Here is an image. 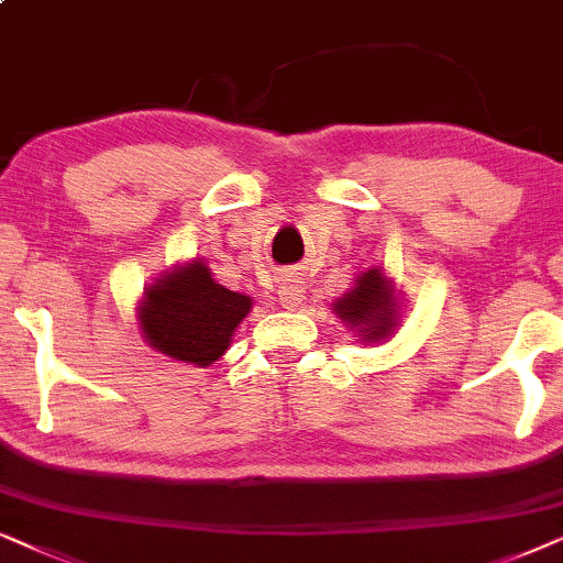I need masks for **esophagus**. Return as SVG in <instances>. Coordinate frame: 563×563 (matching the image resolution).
<instances>
[{
	"mask_svg": "<svg viewBox=\"0 0 563 563\" xmlns=\"http://www.w3.org/2000/svg\"><path fill=\"white\" fill-rule=\"evenodd\" d=\"M303 294H306V288H303L301 275H298L296 269H288V273H283L280 288H277V296H280L283 309H288V311L298 309V306H301V301H303Z\"/></svg>",
	"mask_w": 563,
	"mask_h": 563,
	"instance_id": "34e87169",
	"label": "esophagus"
}]
</instances>
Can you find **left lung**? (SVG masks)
Here are the masks:
<instances>
[{
	"label": "left lung",
	"instance_id": "left-lung-1",
	"mask_svg": "<svg viewBox=\"0 0 563 563\" xmlns=\"http://www.w3.org/2000/svg\"><path fill=\"white\" fill-rule=\"evenodd\" d=\"M332 311L350 332H355L357 342H386L401 321L399 290L384 267H368L355 277L347 294L336 298Z\"/></svg>",
	"mask_w": 563,
	"mask_h": 563
}]
</instances>
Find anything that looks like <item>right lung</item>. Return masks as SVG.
<instances>
[{"mask_svg":"<svg viewBox=\"0 0 563 563\" xmlns=\"http://www.w3.org/2000/svg\"><path fill=\"white\" fill-rule=\"evenodd\" d=\"M254 298L216 283L206 260L192 257L148 283L136 321L144 342L177 363L208 368L229 350Z\"/></svg>","mask_w":563,"mask_h":563,"instance_id":"obj_1","label":"right lung"}]
</instances>
